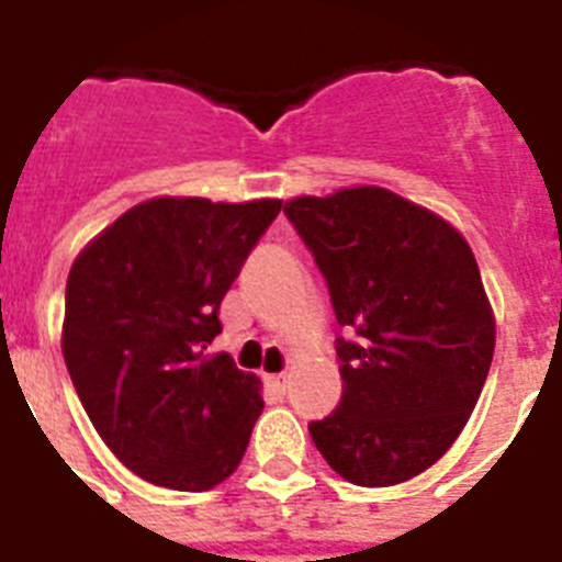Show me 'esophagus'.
I'll use <instances>...</instances> for the list:
<instances>
[{
	"label": "esophagus",
	"instance_id": "1",
	"mask_svg": "<svg viewBox=\"0 0 562 562\" xmlns=\"http://www.w3.org/2000/svg\"><path fill=\"white\" fill-rule=\"evenodd\" d=\"M267 383L276 389V392H286V374H269Z\"/></svg>",
	"mask_w": 562,
	"mask_h": 562
}]
</instances>
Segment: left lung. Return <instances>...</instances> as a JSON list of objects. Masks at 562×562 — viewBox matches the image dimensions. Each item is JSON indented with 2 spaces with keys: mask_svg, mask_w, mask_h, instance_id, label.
Masks as SVG:
<instances>
[{
  "mask_svg": "<svg viewBox=\"0 0 562 562\" xmlns=\"http://www.w3.org/2000/svg\"><path fill=\"white\" fill-rule=\"evenodd\" d=\"M330 290L342 401L310 438L336 473L389 487L424 473L464 429L496 322L459 228L376 186L286 200Z\"/></svg>",
  "mask_w": 562,
  "mask_h": 562,
  "instance_id": "8db88e82",
  "label": "left lung"
}]
</instances>
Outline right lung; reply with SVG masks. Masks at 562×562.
<instances>
[{
  "label": "right lung",
  "mask_w": 562,
  "mask_h": 562,
  "mask_svg": "<svg viewBox=\"0 0 562 562\" xmlns=\"http://www.w3.org/2000/svg\"><path fill=\"white\" fill-rule=\"evenodd\" d=\"M281 200L154 196L75 258L63 359L89 420L145 482L200 493L235 473L260 380L209 353L217 310Z\"/></svg>",
  "instance_id": "obj_1"
}]
</instances>
